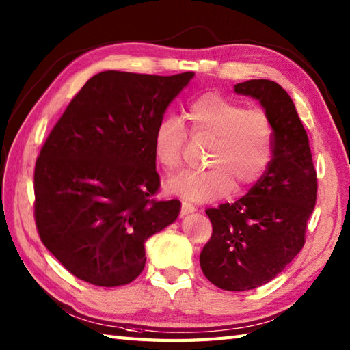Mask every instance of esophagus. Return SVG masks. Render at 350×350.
Returning <instances> with one entry per match:
<instances>
[{
  "instance_id": "obj_1",
  "label": "esophagus",
  "mask_w": 350,
  "mask_h": 350,
  "mask_svg": "<svg viewBox=\"0 0 350 350\" xmlns=\"http://www.w3.org/2000/svg\"><path fill=\"white\" fill-rule=\"evenodd\" d=\"M196 206L191 204V203H187V202H182V215H188V213H192L196 212Z\"/></svg>"
}]
</instances>
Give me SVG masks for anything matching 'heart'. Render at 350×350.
<instances>
[{
	"mask_svg": "<svg viewBox=\"0 0 350 350\" xmlns=\"http://www.w3.org/2000/svg\"><path fill=\"white\" fill-rule=\"evenodd\" d=\"M185 117L192 135L213 139L204 171H188L167 185L171 194L192 202H212L233 189L248 187L265 173L272 153V123L266 111L245 108L218 93L192 100ZM187 133L179 118L167 116L153 133V153L159 165L173 173L183 163Z\"/></svg>",
	"mask_w": 350,
	"mask_h": 350,
	"instance_id": "b5f03b06",
	"label": "heart"
}]
</instances>
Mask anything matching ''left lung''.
Listing matches in <instances>:
<instances>
[{
  "label": "left lung",
  "instance_id": "8db88e82",
  "mask_svg": "<svg viewBox=\"0 0 350 350\" xmlns=\"http://www.w3.org/2000/svg\"><path fill=\"white\" fill-rule=\"evenodd\" d=\"M234 93L260 102L272 123V159L247 196L207 209L212 237L200 266L212 284L243 292L266 284L298 256L313 213L317 177L307 132L280 84L250 79Z\"/></svg>",
  "mask_w": 350,
  "mask_h": 350
}]
</instances>
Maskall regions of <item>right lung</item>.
Wrapping results in <instances>:
<instances>
[{"label": "right lung", "instance_id": "1", "mask_svg": "<svg viewBox=\"0 0 350 350\" xmlns=\"http://www.w3.org/2000/svg\"><path fill=\"white\" fill-rule=\"evenodd\" d=\"M192 77L100 72L44 141L34 168L37 232L77 278L128 284L144 269L146 241L179 217V200L152 198L161 185L153 133Z\"/></svg>", "mask_w": 350, "mask_h": 350}]
</instances>
